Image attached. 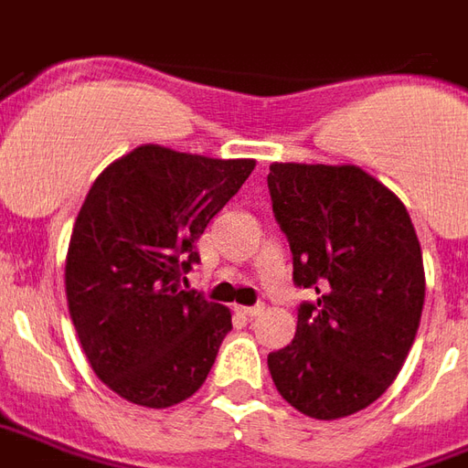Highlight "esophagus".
I'll use <instances>...</instances> for the list:
<instances>
[{
    "mask_svg": "<svg viewBox=\"0 0 468 468\" xmlns=\"http://www.w3.org/2000/svg\"><path fill=\"white\" fill-rule=\"evenodd\" d=\"M239 312L244 314V316H259V314L264 312V306L257 304V306H239Z\"/></svg>",
    "mask_w": 468,
    "mask_h": 468,
    "instance_id": "esophagus-1",
    "label": "esophagus"
}]
</instances>
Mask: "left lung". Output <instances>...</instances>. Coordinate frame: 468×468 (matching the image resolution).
<instances>
[{
    "mask_svg": "<svg viewBox=\"0 0 468 468\" xmlns=\"http://www.w3.org/2000/svg\"><path fill=\"white\" fill-rule=\"evenodd\" d=\"M269 194L294 259L289 346L269 354L276 391L322 421L356 414L397 378L424 309V261L407 207L354 164H271Z\"/></svg>",
    "mask_w": 468,
    "mask_h": 468,
    "instance_id": "obj_1",
    "label": "left lung"
}]
</instances>
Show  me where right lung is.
Returning a JSON list of instances; mask_svg holds the SVG:
<instances>
[{
	"label": "right lung",
	"instance_id": "right-lung-1",
	"mask_svg": "<svg viewBox=\"0 0 468 468\" xmlns=\"http://www.w3.org/2000/svg\"><path fill=\"white\" fill-rule=\"evenodd\" d=\"M254 166L144 144L91 184L71 229L67 302L91 369L126 401L174 407L209 374L231 312L182 279L207 224Z\"/></svg>",
	"mask_w": 468,
	"mask_h": 468
}]
</instances>
